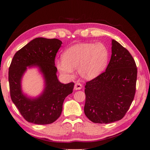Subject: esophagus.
I'll return each instance as SVG.
<instances>
[{"label":"esophagus","mask_w":150,"mask_h":150,"mask_svg":"<svg viewBox=\"0 0 150 150\" xmlns=\"http://www.w3.org/2000/svg\"><path fill=\"white\" fill-rule=\"evenodd\" d=\"M82 88V85L80 83H79V82H77V83H76L74 86V89L75 90H81Z\"/></svg>","instance_id":"obj_1"}]
</instances>
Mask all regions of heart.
Masks as SVG:
<instances>
[{"label": "heart", "instance_id": "1", "mask_svg": "<svg viewBox=\"0 0 150 150\" xmlns=\"http://www.w3.org/2000/svg\"><path fill=\"white\" fill-rule=\"evenodd\" d=\"M109 59L107 47L102 43H84L72 46L66 50L62 59L56 62L59 72L71 77L73 69H77L79 76L91 79L103 71Z\"/></svg>", "mask_w": 150, "mask_h": 150}]
</instances>
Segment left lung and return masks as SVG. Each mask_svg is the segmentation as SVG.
Wrapping results in <instances>:
<instances>
[{"instance_id": "obj_1", "label": "left lung", "mask_w": 150, "mask_h": 150, "mask_svg": "<svg viewBox=\"0 0 150 150\" xmlns=\"http://www.w3.org/2000/svg\"><path fill=\"white\" fill-rule=\"evenodd\" d=\"M111 57L106 71L86 82L84 113L94 123L122 119L135 97L137 68L131 54L111 40Z\"/></svg>"}]
</instances>
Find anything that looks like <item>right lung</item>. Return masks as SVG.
Returning a JSON list of instances; mask_svg holds the SVG:
<instances>
[{
  "mask_svg": "<svg viewBox=\"0 0 150 150\" xmlns=\"http://www.w3.org/2000/svg\"><path fill=\"white\" fill-rule=\"evenodd\" d=\"M62 42L57 39L39 37L32 40L15 54L9 68L11 98L22 116L36 124H52L62 113L65 98L73 92V82L62 84L57 76L56 54ZM39 68L45 79V89L40 96L30 98L22 93L21 77L27 67Z\"/></svg>",
  "mask_w": 150,
  "mask_h": 150,
  "instance_id": "right-lung-1",
  "label": "right lung"
}]
</instances>
